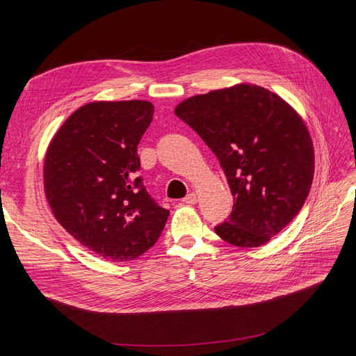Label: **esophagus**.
I'll list each match as a JSON object with an SVG mask.
<instances>
[{
    "label": "esophagus",
    "mask_w": 356,
    "mask_h": 356,
    "mask_svg": "<svg viewBox=\"0 0 356 356\" xmlns=\"http://www.w3.org/2000/svg\"><path fill=\"white\" fill-rule=\"evenodd\" d=\"M183 202L188 203V204H195V203L197 202V195L192 192V193H189L188 196H186V197L183 199Z\"/></svg>",
    "instance_id": "34e87169"
}]
</instances>
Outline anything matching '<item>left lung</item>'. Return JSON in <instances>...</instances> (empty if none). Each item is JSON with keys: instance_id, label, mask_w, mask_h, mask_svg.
<instances>
[{"instance_id": "8db88e82", "label": "left lung", "mask_w": 356, "mask_h": 356, "mask_svg": "<svg viewBox=\"0 0 356 356\" xmlns=\"http://www.w3.org/2000/svg\"><path fill=\"white\" fill-rule=\"evenodd\" d=\"M192 127L225 172L234 208L215 227L228 244L264 245L300 212L314 173V149L298 112L277 93L238 83L181 101Z\"/></svg>"}]
</instances>
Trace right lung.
<instances>
[{
	"label": "right lung",
	"instance_id": "right-lung-1",
	"mask_svg": "<svg viewBox=\"0 0 356 356\" xmlns=\"http://www.w3.org/2000/svg\"><path fill=\"white\" fill-rule=\"evenodd\" d=\"M153 112L141 99L89 102L56 131L44 156V195L56 220L108 261L138 258L168 218L137 175V145Z\"/></svg>",
	"mask_w": 356,
	"mask_h": 356
}]
</instances>
